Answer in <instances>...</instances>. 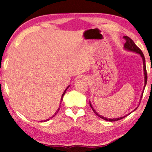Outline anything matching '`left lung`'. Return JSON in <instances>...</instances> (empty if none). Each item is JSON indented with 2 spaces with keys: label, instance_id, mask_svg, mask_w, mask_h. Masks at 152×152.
<instances>
[{
  "label": "left lung",
  "instance_id": "1",
  "mask_svg": "<svg viewBox=\"0 0 152 152\" xmlns=\"http://www.w3.org/2000/svg\"><path fill=\"white\" fill-rule=\"evenodd\" d=\"M124 39H125V41H126V43H124V50H127V51L133 52V53H135L138 54V55H140V56L141 58H142V63H143V71H144L145 85H144V88H143V91H142V94H141V97H140V99H141V98H142V95H143V91H144V90H145V86H146L147 82V75L146 65H145V59L144 55H143L142 52L141 51V50H140V48H138V46H137V45H136V44H135V43L134 42V41H133L132 39H130L129 37H127V36H124ZM89 102H89V103H90V106H91V109H93V112H94V113H95V114H96V115H97V116H98V117L102 118V119H103V120H107V121H109V122H115V121H118V120H121V119H122V118H125L126 116H127V115H129V114L132 113V112H134V111H136V110L137 109V108L138 107H138H137L136 108V109H135L134 110V111L131 112L130 113L127 114V115H124L123 117H120V118H107L104 117V116L99 115V114L97 113V112L96 111H95V110L94 109H93V106H92V104H91V101H89Z\"/></svg>",
  "mask_w": 152,
  "mask_h": 152
}]
</instances>
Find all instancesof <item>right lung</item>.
Returning <instances> with one entry per match:
<instances>
[{"label": "right lung", "mask_w": 152, "mask_h": 152, "mask_svg": "<svg viewBox=\"0 0 152 152\" xmlns=\"http://www.w3.org/2000/svg\"><path fill=\"white\" fill-rule=\"evenodd\" d=\"M69 86H70V85H69V86H68L67 87V88H66L65 89V91H64L63 94H62V95H61V101H60V102H60V104H61V103L62 102V99H63V97H64V94H65V93H66V90H67V89H68V88H69ZM60 106H61V105H59V108H58V109L57 110V111H56V112H55V114H54V115H53V116H52V117H51V118H48V119H47L46 120H44V121H43V120H41V122H45V121H48V120H49L50 119H51V118H53V117H55V115H57V113H58V111H59V109H60Z\"/></svg>", "instance_id": "1"}]
</instances>
